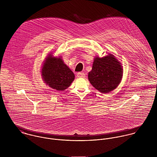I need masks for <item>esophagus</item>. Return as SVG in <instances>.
Returning <instances> with one entry per match:
<instances>
[{
    "instance_id": "obj_1",
    "label": "esophagus",
    "mask_w": 157,
    "mask_h": 157,
    "mask_svg": "<svg viewBox=\"0 0 157 157\" xmlns=\"http://www.w3.org/2000/svg\"><path fill=\"white\" fill-rule=\"evenodd\" d=\"M77 76L79 78H84L85 77V74L84 72H78L77 74Z\"/></svg>"
}]
</instances>
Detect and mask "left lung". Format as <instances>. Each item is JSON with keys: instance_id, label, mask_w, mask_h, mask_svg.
I'll list each match as a JSON object with an SVG mask.
<instances>
[{"instance_id": "obj_1", "label": "left lung", "mask_w": 157, "mask_h": 157, "mask_svg": "<svg viewBox=\"0 0 157 157\" xmlns=\"http://www.w3.org/2000/svg\"><path fill=\"white\" fill-rule=\"evenodd\" d=\"M122 70L121 63L111 54L102 58L97 57L94 59L88 79L96 90L102 93L109 92L121 82Z\"/></svg>"}]
</instances>
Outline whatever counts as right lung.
I'll return each mask as SVG.
<instances>
[{"mask_svg":"<svg viewBox=\"0 0 157 157\" xmlns=\"http://www.w3.org/2000/svg\"><path fill=\"white\" fill-rule=\"evenodd\" d=\"M46 59L42 69L45 83L57 90H66L74 80V73L60 57H52L49 54Z\"/></svg>","mask_w":157,"mask_h":157,"instance_id":"add662e5","label":"right lung"}]
</instances>
